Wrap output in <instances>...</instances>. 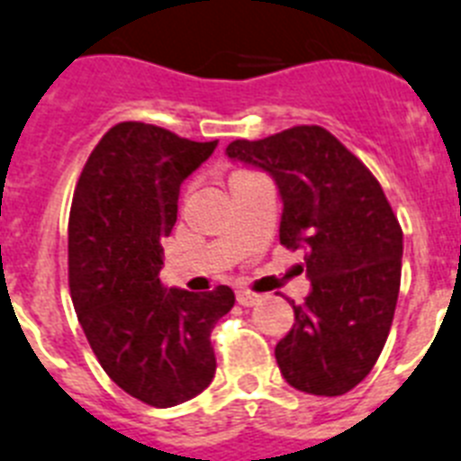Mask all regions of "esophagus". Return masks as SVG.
Instances as JSON below:
<instances>
[{
    "mask_svg": "<svg viewBox=\"0 0 461 461\" xmlns=\"http://www.w3.org/2000/svg\"><path fill=\"white\" fill-rule=\"evenodd\" d=\"M237 301H239V305H243V308H250V305H256V303L260 301V295L253 294V291H249V289H239Z\"/></svg>",
    "mask_w": 461,
    "mask_h": 461,
    "instance_id": "esophagus-1",
    "label": "esophagus"
}]
</instances>
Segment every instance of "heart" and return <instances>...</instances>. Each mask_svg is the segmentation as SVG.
<instances>
[{"label":"heart","mask_w":461,"mask_h":461,"mask_svg":"<svg viewBox=\"0 0 461 461\" xmlns=\"http://www.w3.org/2000/svg\"><path fill=\"white\" fill-rule=\"evenodd\" d=\"M237 175H241V172H237ZM231 177H234V175H231Z\"/></svg>","instance_id":"1"}]
</instances>
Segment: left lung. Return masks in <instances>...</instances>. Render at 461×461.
Returning a JSON list of instances; mask_svg holds the SVG:
<instances>
[{
    "label": "left lung",
    "mask_w": 461,
    "mask_h": 461,
    "mask_svg": "<svg viewBox=\"0 0 461 461\" xmlns=\"http://www.w3.org/2000/svg\"><path fill=\"white\" fill-rule=\"evenodd\" d=\"M227 156L272 175L284 201L279 241L305 250L312 291L275 348L291 386L343 395L372 372L393 324L402 230L379 179L320 125L237 140Z\"/></svg>",
    "instance_id": "1"
}]
</instances>
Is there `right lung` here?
Here are the masks:
<instances>
[{
  "label": "right lung",
  "mask_w": 461,
  "mask_h": 461,
  "mask_svg": "<svg viewBox=\"0 0 461 461\" xmlns=\"http://www.w3.org/2000/svg\"><path fill=\"white\" fill-rule=\"evenodd\" d=\"M146 122L111 127L77 179L68 220V286L104 372L132 398L172 407L215 376L211 331L234 291L163 289V246L179 185L215 151Z\"/></svg>",
  "instance_id": "obj_1"
}]
</instances>
